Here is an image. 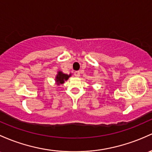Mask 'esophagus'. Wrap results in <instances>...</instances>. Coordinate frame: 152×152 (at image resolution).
<instances>
[{
	"label": "esophagus",
	"instance_id": "obj_1",
	"mask_svg": "<svg viewBox=\"0 0 152 152\" xmlns=\"http://www.w3.org/2000/svg\"><path fill=\"white\" fill-rule=\"evenodd\" d=\"M74 76H76V77H79V76H80V72H79V71H75Z\"/></svg>",
	"mask_w": 152,
	"mask_h": 152
}]
</instances>
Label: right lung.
<instances>
[{"mask_svg": "<svg viewBox=\"0 0 152 152\" xmlns=\"http://www.w3.org/2000/svg\"><path fill=\"white\" fill-rule=\"evenodd\" d=\"M71 76V74H66L63 73L62 71H58V74L56 75V82L58 85L63 84L65 82V81H67L68 78Z\"/></svg>", "mask_w": 152, "mask_h": 152, "instance_id": "1", "label": "right lung"}]
</instances>
